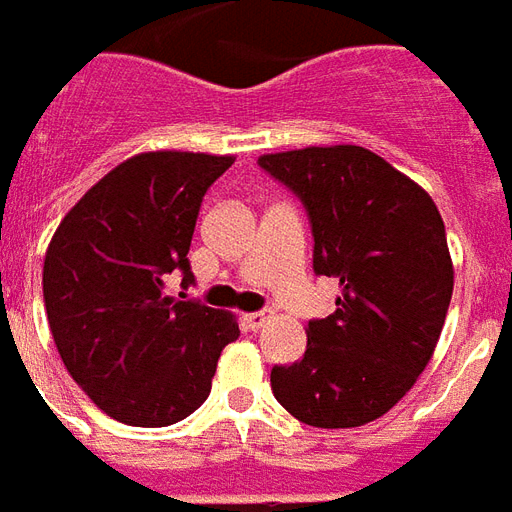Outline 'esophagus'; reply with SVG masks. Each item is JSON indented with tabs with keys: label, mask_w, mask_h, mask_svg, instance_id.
I'll return each instance as SVG.
<instances>
[{
	"label": "esophagus",
	"mask_w": 512,
	"mask_h": 512,
	"mask_svg": "<svg viewBox=\"0 0 512 512\" xmlns=\"http://www.w3.org/2000/svg\"><path fill=\"white\" fill-rule=\"evenodd\" d=\"M241 320H244V325L249 331H257V328H263V325L268 323V312H249L244 314Z\"/></svg>",
	"instance_id": "obj_1"
}]
</instances>
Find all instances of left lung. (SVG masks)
Masks as SVG:
<instances>
[{"instance_id": "8db88e82", "label": "left lung", "mask_w": 512, "mask_h": 512, "mask_svg": "<svg viewBox=\"0 0 512 512\" xmlns=\"http://www.w3.org/2000/svg\"><path fill=\"white\" fill-rule=\"evenodd\" d=\"M257 162L304 200L314 271L342 287L336 312L306 328L304 358L271 369L276 401L317 429L382 418L429 366L453 295L437 203L380 154L352 143Z\"/></svg>"}]
</instances>
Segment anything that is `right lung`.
<instances>
[{
	"instance_id": "right-lung-1",
	"label": "right lung",
	"mask_w": 512,
	"mask_h": 512,
	"mask_svg": "<svg viewBox=\"0 0 512 512\" xmlns=\"http://www.w3.org/2000/svg\"><path fill=\"white\" fill-rule=\"evenodd\" d=\"M233 154L140 151L105 173L45 249L43 298L54 344L81 391L127 426L179 423L211 393L233 312L176 301L162 276L189 271L206 189Z\"/></svg>"
}]
</instances>
